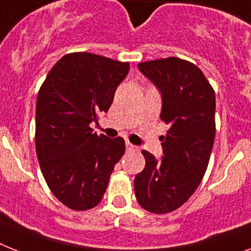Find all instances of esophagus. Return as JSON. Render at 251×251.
Listing matches in <instances>:
<instances>
[{
  "instance_id": "esophagus-1",
  "label": "esophagus",
  "mask_w": 251,
  "mask_h": 251,
  "mask_svg": "<svg viewBox=\"0 0 251 251\" xmlns=\"http://www.w3.org/2000/svg\"><path fill=\"white\" fill-rule=\"evenodd\" d=\"M126 149H127V151H137L138 150L137 146H134V145H132L130 142H126Z\"/></svg>"
}]
</instances>
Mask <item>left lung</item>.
<instances>
[{
    "instance_id": "8db88e82",
    "label": "left lung",
    "mask_w": 251,
    "mask_h": 251,
    "mask_svg": "<svg viewBox=\"0 0 251 251\" xmlns=\"http://www.w3.org/2000/svg\"><path fill=\"white\" fill-rule=\"evenodd\" d=\"M138 69L160 92V119L169 129L160 137L161 159L142 151L146 165L134 177V194L142 208L164 214L185 204L204 177L215 137V93L198 66L178 57Z\"/></svg>"
}]
</instances>
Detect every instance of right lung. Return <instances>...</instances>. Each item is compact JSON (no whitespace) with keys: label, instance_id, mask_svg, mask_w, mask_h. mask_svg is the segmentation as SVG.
<instances>
[{"label":"right lung","instance_id":"right-lung-1","mask_svg":"<svg viewBox=\"0 0 251 251\" xmlns=\"http://www.w3.org/2000/svg\"><path fill=\"white\" fill-rule=\"evenodd\" d=\"M129 64L90 52L63 56L38 92L36 151L50 190L73 210L96 206L114 165L126 151L122 137L97 136L91 123L106 113Z\"/></svg>","mask_w":251,"mask_h":251}]
</instances>
